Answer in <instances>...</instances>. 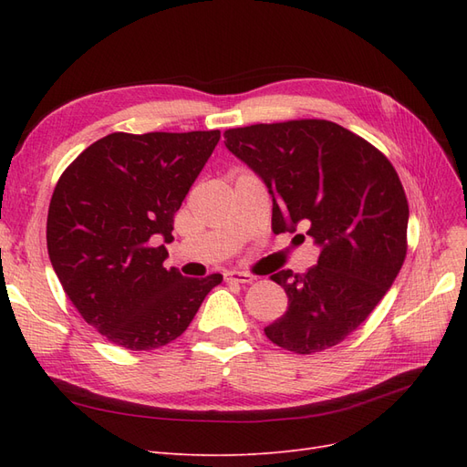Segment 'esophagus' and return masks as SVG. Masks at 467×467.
Wrapping results in <instances>:
<instances>
[{"mask_svg": "<svg viewBox=\"0 0 467 467\" xmlns=\"http://www.w3.org/2000/svg\"><path fill=\"white\" fill-rule=\"evenodd\" d=\"M225 282H239V285H251V282H255L257 276L255 275H249L244 271H228L223 275Z\"/></svg>", "mask_w": 467, "mask_h": 467, "instance_id": "34e87169", "label": "esophagus"}]
</instances>
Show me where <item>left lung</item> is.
<instances>
[{
    "label": "left lung",
    "instance_id": "8db88e82",
    "mask_svg": "<svg viewBox=\"0 0 467 467\" xmlns=\"http://www.w3.org/2000/svg\"><path fill=\"white\" fill-rule=\"evenodd\" d=\"M225 148L273 196L276 234L307 228L321 247L306 273L271 276L288 309L265 327L276 347L314 355L352 333L384 298L407 255L409 204L389 160L376 146L323 119L225 130Z\"/></svg>",
    "mask_w": 467,
    "mask_h": 467
}]
</instances>
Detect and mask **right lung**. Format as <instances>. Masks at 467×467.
<instances>
[{
    "instance_id": "obj_1",
    "label": "right lung",
    "mask_w": 467,
    "mask_h": 467,
    "mask_svg": "<svg viewBox=\"0 0 467 467\" xmlns=\"http://www.w3.org/2000/svg\"><path fill=\"white\" fill-rule=\"evenodd\" d=\"M220 130L112 132L60 175L47 220L50 263L79 316L129 350L187 331L222 275L165 268L173 218L214 151Z\"/></svg>"
}]
</instances>
